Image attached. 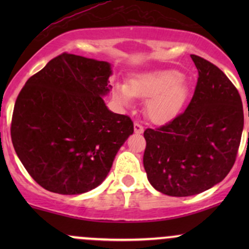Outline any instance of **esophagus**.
Masks as SVG:
<instances>
[{"instance_id":"1","label":"esophagus","mask_w":249,"mask_h":249,"mask_svg":"<svg viewBox=\"0 0 249 249\" xmlns=\"http://www.w3.org/2000/svg\"><path fill=\"white\" fill-rule=\"evenodd\" d=\"M133 128H134V133H137V134H141L144 132V127H142L141 124H138V123H134Z\"/></svg>"}]
</instances>
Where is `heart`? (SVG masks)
<instances>
[{
    "label": "heart",
    "instance_id": "b5f03b06",
    "mask_svg": "<svg viewBox=\"0 0 249 249\" xmlns=\"http://www.w3.org/2000/svg\"><path fill=\"white\" fill-rule=\"evenodd\" d=\"M190 89L178 71L164 70L138 73L127 85L116 83L113 97L119 107L131 108L133 98L146 99L145 112L154 123H166L176 118L186 104Z\"/></svg>",
    "mask_w": 249,
    "mask_h": 249
}]
</instances>
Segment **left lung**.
<instances>
[{
	"label": "left lung",
	"mask_w": 249,
	"mask_h": 249,
	"mask_svg": "<svg viewBox=\"0 0 249 249\" xmlns=\"http://www.w3.org/2000/svg\"><path fill=\"white\" fill-rule=\"evenodd\" d=\"M191 58L199 78L190 105L164 126L144 132L148 181L171 196H196L222 181L244 130L241 97L232 82L211 62Z\"/></svg>",
	"instance_id": "8db88e82"
}]
</instances>
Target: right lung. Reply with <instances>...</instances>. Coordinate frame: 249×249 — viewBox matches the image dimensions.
Instances as JSON below:
<instances>
[{
    "instance_id": "add662e5",
    "label": "right lung",
    "mask_w": 249,
    "mask_h": 249,
    "mask_svg": "<svg viewBox=\"0 0 249 249\" xmlns=\"http://www.w3.org/2000/svg\"><path fill=\"white\" fill-rule=\"evenodd\" d=\"M108 62L62 53L28 79L11 121L15 152L37 184L82 194L104 181L133 133L127 116L108 110Z\"/></svg>"
}]
</instances>
